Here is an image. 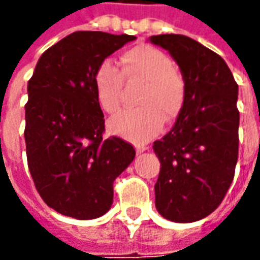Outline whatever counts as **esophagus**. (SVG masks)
I'll return each instance as SVG.
<instances>
[{
	"mask_svg": "<svg viewBox=\"0 0 260 260\" xmlns=\"http://www.w3.org/2000/svg\"><path fill=\"white\" fill-rule=\"evenodd\" d=\"M145 150H147V147H145V146H136V153H138V154H141V153H143V152H145Z\"/></svg>",
	"mask_w": 260,
	"mask_h": 260,
	"instance_id": "1",
	"label": "esophagus"
}]
</instances>
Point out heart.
Returning a JSON list of instances; mask_svg holds the SVG:
<instances>
[{
    "label": "heart",
    "instance_id": "b5f03b06",
    "mask_svg": "<svg viewBox=\"0 0 260 260\" xmlns=\"http://www.w3.org/2000/svg\"><path fill=\"white\" fill-rule=\"evenodd\" d=\"M118 69L108 61L99 65L93 75L94 94L100 107L115 113L121 104L124 80L142 83L138 94L139 107L122 110L110 119L114 134L136 143L152 139L161 131L166 121L178 117L185 100V82L174 71L169 55L153 46H136L119 58Z\"/></svg>",
    "mask_w": 260,
    "mask_h": 260
}]
</instances>
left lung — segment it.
Instances as JSON below:
<instances>
[{"label": "left lung", "mask_w": 260, "mask_h": 260, "mask_svg": "<svg viewBox=\"0 0 260 260\" xmlns=\"http://www.w3.org/2000/svg\"><path fill=\"white\" fill-rule=\"evenodd\" d=\"M150 42L167 50L185 82V100L173 129L153 143L160 160L157 212L192 223L214 212L233 182L238 160V85L218 54L182 35Z\"/></svg>", "instance_id": "1"}]
</instances>
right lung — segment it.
Returning a JSON list of instances; mask_svg holds the SVG:
<instances>
[{
	"label": "right lung",
	"mask_w": 260,
	"mask_h": 260,
	"mask_svg": "<svg viewBox=\"0 0 260 260\" xmlns=\"http://www.w3.org/2000/svg\"><path fill=\"white\" fill-rule=\"evenodd\" d=\"M129 35L75 31L42 54L27 83L25 142L27 166L47 206L90 220L113 205V182L135 158L121 138L103 139L104 115L93 75Z\"/></svg>",
	"instance_id": "add662e5"
}]
</instances>
